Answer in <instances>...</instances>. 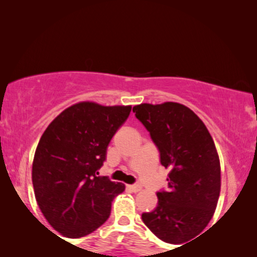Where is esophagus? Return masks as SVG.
<instances>
[{"label":"esophagus","mask_w":257,"mask_h":257,"mask_svg":"<svg viewBox=\"0 0 257 257\" xmlns=\"http://www.w3.org/2000/svg\"><path fill=\"white\" fill-rule=\"evenodd\" d=\"M127 189L128 191H131L132 193H137V192L142 191V187L138 185H130V186H127Z\"/></svg>","instance_id":"1"}]
</instances>
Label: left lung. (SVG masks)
Here are the masks:
<instances>
[{
	"instance_id": "left-lung-1",
	"label": "left lung",
	"mask_w": 257,
	"mask_h": 257,
	"mask_svg": "<svg viewBox=\"0 0 257 257\" xmlns=\"http://www.w3.org/2000/svg\"><path fill=\"white\" fill-rule=\"evenodd\" d=\"M133 112L159 149L161 165L170 171L168 189L157 193L156 209L142 219L160 240L184 243L198 236L215 213L221 189L215 144L201 119L180 103H143Z\"/></svg>"
}]
</instances>
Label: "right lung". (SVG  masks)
I'll return each mask as SVG.
<instances>
[{"instance_id": "obj_1", "label": "right lung", "mask_w": 257, "mask_h": 257, "mask_svg": "<svg viewBox=\"0 0 257 257\" xmlns=\"http://www.w3.org/2000/svg\"><path fill=\"white\" fill-rule=\"evenodd\" d=\"M131 107L79 101L61 112L42 135L31 172L35 198L63 236L83 237L99 228L110 216L113 199L125 191L121 182L98 177V170Z\"/></svg>"}]
</instances>
